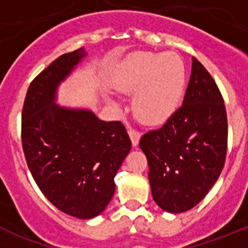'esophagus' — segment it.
I'll return each instance as SVG.
<instances>
[{
  "label": "esophagus",
  "mask_w": 248,
  "mask_h": 248,
  "mask_svg": "<svg viewBox=\"0 0 248 248\" xmlns=\"http://www.w3.org/2000/svg\"><path fill=\"white\" fill-rule=\"evenodd\" d=\"M128 133H129V137H130L131 144H133L134 148H137L140 140V133L138 130H135V129H129Z\"/></svg>",
  "instance_id": "esophagus-1"
}]
</instances>
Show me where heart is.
<instances>
[{"label":"heart","instance_id":"heart-1","mask_svg":"<svg viewBox=\"0 0 248 248\" xmlns=\"http://www.w3.org/2000/svg\"><path fill=\"white\" fill-rule=\"evenodd\" d=\"M185 79V67L176 54L137 53L124 63L114 87L120 93L134 94L133 108L140 122L157 125L177 110ZM107 100L118 107L113 99Z\"/></svg>","mask_w":248,"mask_h":248}]
</instances>
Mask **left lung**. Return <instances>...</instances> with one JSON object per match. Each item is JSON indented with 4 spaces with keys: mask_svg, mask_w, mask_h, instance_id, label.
<instances>
[{
    "mask_svg": "<svg viewBox=\"0 0 248 248\" xmlns=\"http://www.w3.org/2000/svg\"><path fill=\"white\" fill-rule=\"evenodd\" d=\"M153 199L166 212L198 205L217 181L227 151V117L217 85L192 58L183 105L157 130L140 139Z\"/></svg>",
    "mask_w": 248,
    "mask_h": 248,
    "instance_id": "obj_1",
    "label": "left lung"
}]
</instances>
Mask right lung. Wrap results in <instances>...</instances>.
I'll use <instances>...</instances> for the list:
<instances>
[{"instance_id": "add662e5", "label": "right lung", "mask_w": 248, "mask_h": 248, "mask_svg": "<svg viewBox=\"0 0 248 248\" xmlns=\"http://www.w3.org/2000/svg\"><path fill=\"white\" fill-rule=\"evenodd\" d=\"M87 56L79 48L50 63L31 83L22 110V146L34 181L57 209L83 220L110 202L114 177L131 149L120 122L57 104L59 85Z\"/></svg>"}]
</instances>
